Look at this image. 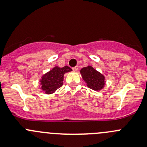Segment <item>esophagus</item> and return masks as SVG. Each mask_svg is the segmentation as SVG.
Segmentation results:
<instances>
[{
  "instance_id": "1",
  "label": "esophagus",
  "mask_w": 147,
  "mask_h": 147,
  "mask_svg": "<svg viewBox=\"0 0 147 147\" xmlns=\"http://www.w3.org/2000/svg\"><path fill=\"white\" fill-rule=\"evenodd\" d=\"M78 68H79V67H78V66H75V67H72V70H73V71H77L78 69Z\"/></svg>"
}]
</instances>
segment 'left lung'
<instances>
[{"instance_id":"8db88e82","label":"left lung","mask_w":147,"mask_h":147,"mask_svg":"<svg viewBox=\"0 0 147 147\" xmlns=\"http://www.w3.org/2000/svg\"><path fill=\"white\" fill-rule=\"evenodd\" d=\"M80 74L89 88L95 91H99L105 87V76L92 66L89 65L86 67L82 68L80 69Z\"/></svg>"}]
</instances>
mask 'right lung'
Wrapping results in <instances>:
<instances>
[{
    "mask_svg": "<svg viewBox=\"0 0 147 147\" xmlns=\"http://www.w3.org/2000/svg\"><path fill=\"white\" fill-rule=\"evenodd\" d=\"M71 71L72 69L68 66L63 67L56 66L53 67L51 70L42 75L40 80L42 91L48 94L54 93L57 89L63 86L65 74Z\"/></svg>",
    "mask_w": 147,
    "mask_h": 147,
    "instance_id": "right-lung-1",
    "label": "right lung"
}]
</instances>
